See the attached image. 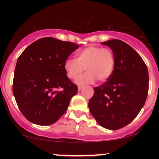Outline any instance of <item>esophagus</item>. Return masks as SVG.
Returning <instances> with one entry per match:
<instances>
[{
  "instance_id": "34e87169",
  "label": "esophagus",
  "mask_w": 159,
  "mask_h": 159,
  "mask_svg": "<svg viewBox=\"0 0 159 159\" xmlns=\"http://www.w3.org/2000/svg\"><path fill=\"white\" fill-rule=\"evenodd\" d=\"M82 88H83V87H82V86H78V91H81L82 90Z\"/></svg>"
}]
</instances>
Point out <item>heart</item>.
Listing matches in <instances>:
<instances>
[{"label": "heart", "instance_id": "obj_1", "mask_svg": "<svg viewBox=\"0 0 159 159\" xmlns=\"http://www.w3.org/2000/svg\"><path fill=\"white\" fill-rule=\"evenodd\" d=\"M115 57L112 50L108 48H101L90 45L78 51L75 59H68L64 63V70L67 77L75 80L84 69L87 72L76 80L78 84H92L98 80L106 81L114 72Z\"/></svg>", "mask_w": 159, "mask_h": 159}]
</instances>
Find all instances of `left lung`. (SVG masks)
Instances as JSON below:
<instances>
[{"label":"left lung","instance_id":"left-lung-1","mask_svg":"<svg viewBox=\"0 0 159 159\" xmlns=\"http://www.w3.org/2000/svg\"><path fill=\"white\" fill-rule=\"evenodd\" d=\"M115 57L114 72L102 85L94 88L88 106L101 126L117 130L129 124L145 104L149 90L147 66L130 45L119 39L103 42Z\"/></svg>","mask_w":159,"mask_h":159}]
</instances>
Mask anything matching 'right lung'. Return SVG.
Here are the masks:
<instances>
[{
    "mask_svg": "<svg viewBox=\"0 0 159 159\" xmlns=\"http://www.w3.org/2000/svg\"><path fill=\"white\" fill-rule=\"evenodd\" d=\"M71 42L44 37L29 45L18 58L12 92L27 120L49 125L65 114L78 92L64 70L68 57L78 48ZM61 87L62 91H57Z\"/></svg>",
    "mask_w": 159,
    "mask_h": 159,
    "instance_id": "obj_1",
    "label": "right lung"
}]
</instances>
